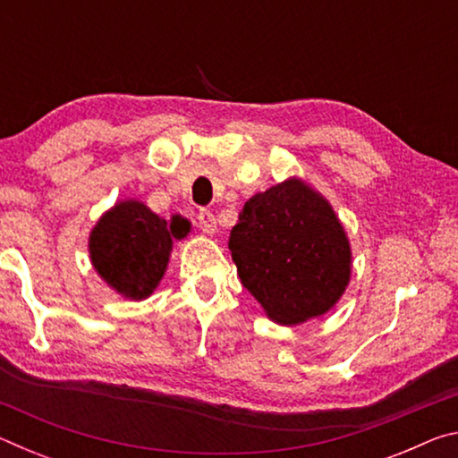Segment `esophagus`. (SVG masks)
I'll use <instances>...</instances> for the list:
<instances>
[{"mask_svg":"<svg viewBox=\"0 0 458 458\" xmlns=\"http://www.w3.org/2000/svg\"><path fill=\"white\" fill-rule=\"evenodd\" d=\"M198 226L206 234H214L216 232V218L210 210H199L198 212Z\"/></svg>","mask_w":458,"mask_h":458,"instance_id":"obj_1","label":"esophagus"}]
</instances>
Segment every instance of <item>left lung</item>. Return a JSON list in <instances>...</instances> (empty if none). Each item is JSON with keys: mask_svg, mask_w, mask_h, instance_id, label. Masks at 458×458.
I'll return each instance as SVG.
<instances>
[{"mask_svg": "<svg viewBox=\"0 0 458 458\" xmlns=\"http://www.w3.org/2000/svg\"><path fill=\"white\" fill-rule=\"evenodd\" d=\"M228 248L240 281L276 323L327 313L350 283L345 230L329 201L297 177L246 201Z\"/></svg>", "mask_w": 458, "mask_h": 458, "instance_id": "1", "label": "left lung"}]
</instances>
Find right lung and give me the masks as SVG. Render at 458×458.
<instances>
[{
    "label": "right lung",
    "instance_id": "1",
    "mask_svg": "<svg viewBox=\"0 0 458 458\" xmlns=\"http://www.w3.org/2000/svg\"><path fill=\"white\" fill-rule=\"evenodd\" d=\"M188 232L190 222L180 216L167 222L141 201H119L90 232L92 267L123 297L141 301L164 276L174 238Z\"/></svg>",
    "mask_w": 458,
    "mask_h": 458
}]
</instances>
